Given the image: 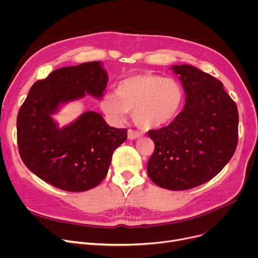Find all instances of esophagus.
Segmentation results:
<instances>
[{
    "label": "esophagus",
    "instance_id": "obj_1",
    "mask_svg": "<svg viewBox=\"0 0 258 258\" xmlns=\"http://www.w3.org/2000/svg\"><path fill=\"white\" fill-rule=\"evenodd\" d=\"M127 136H128V139H130V140H135V139H137V138H140V137L142 136V134H141L140 132H137V131L128 130Z\"/></svg>",
    "mask_w": 258,
    "mask_h": 258
}]
</instances>
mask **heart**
<instances>
[{
    "label": "heart",
    "mask_w": 258,
    "mask_h": 258,
    "mask_svg": "<svg viewBox=\"0 0 258 258\" xmlns=\"http://www.w3.org/2000/svg\"><path fill=\"white\" fill-rule=\"evenodd\" d=\"M184 98V90L178 80L142 73L120 81L116 95H105L100 105L114 122H122L128 111H133L138 126L152 130L171 123L180 114Z\"/></svg>",
    "instance_id": "1"
}]
</instances>
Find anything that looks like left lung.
Here are the masks:
<instances>
[{
    "label": "left lung",
    "mask_w": 258,
    "mask_h": 258,
    "mask_svg": "<svg viewBox=\"0 0 258 258\" xmlns=\"http://www.w3.org/2000/svg\"><path fill=\"white\" fill-rule=\"evenodd\" d=\"M186 99L167 126L148 132L155 151L148 177L168 190H187L215 177L232 158L238 139V112L223 84L190 64L172 66Z\"/></svg>",
    "instance_id": "8db88e82"
}]
</instances>
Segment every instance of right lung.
Listing matches in <instances>:
<instances>
[{
    "label": "right lung",
    "mask_w": 258,
    "mask_h": 258,
    "mask_svg": "<svg viewBox=\"0 0 258 258\" xmlns=\"http://www.w3.org/2000/svg\"><path fill=\"white\" fill-rule=\"evenodd\" d=\"M101 61L63 67L37 80L17 119L24 164L39 179L66 191H86L107 173L114 151L127 138L125 128L107 125L93 111L61 128L52 118L60 105L90 94L101 98L107 84Z\"/></svg>",
    "instance_id": "1"
}]
</instances>
